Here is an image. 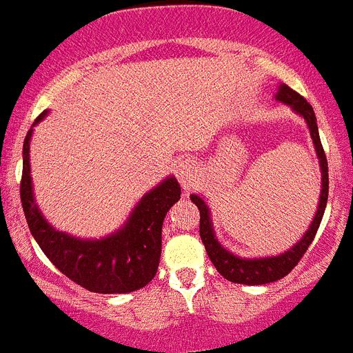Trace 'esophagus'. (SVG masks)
<instances>
[{
	"instance_id": "obj_1",
	"label": "esophagus",
	"mask_w": 353,
	"mask_h": 353,
	"mask_svg": "<svg viewBox=\"0 0 353 353\" xmlns=\"http://www.w3.org/2000/svg\"><path fill=\"white\" fill-rule=\"evenodd\" d=\"M174 173H176V179H179L180 185H182L185 190L192 189L194 183H196V180H198V170H196V166H194L192 161H189V159L179 163V166H176V170H174Z\"/></svg>"
}]
</instances>
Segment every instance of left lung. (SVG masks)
Wrapping results in <instances>:
<instances>
[{"mask_svg": "<svg viewBox=\"0 0 353 353\" xmlns=\"http://www.w3.org/2000/svg\"><path fill=\"white\" fill-rule=\"evenodd\" d=\"M274 99L278 103L290 106L294 113H297L299 117L305 119L306 125L310 129V137L313 140V147H315L316 159H319L320 174H322V187H320V196H319V205H316V212L313 215L312 222H310L308 229L305 234L296 241L290 248L285 252L276 255H268V257H240V255L232 254L231 250L221 245L219 238H216L215 231H213V222H212V212H210L208 205H206L205 198L199 194H192L190 201L198 206L201 221H199V234H201L203 245L206 248L210 261L216 271L234 283H243V285H264V283L276 282L285 274H289L294 270L299 261H301L303 254L308 250L312 245L313 238L316 234L322 216H324L325 205H327V194H329V173H327V159H325L324 148L320 143L319 137V125H316L315 112H313L312 105L306 101L303 96H299L296 90L290 89L289 85H280L278 92L274 94Z\"/></svg>", "mask_w": 353, "mask_h": 353, "instance_id": "1", "label": "left lung"}]
</instances>
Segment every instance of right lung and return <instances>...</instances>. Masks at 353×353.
Listing matches in <instances>:
<instances>
[{"instance_id":"obj_1","label":"right lung","mask_w":353,"mask_h":353,"mask_svg":"<svg viewBox=\"0 0 353 353\" xmlns=\"http://www.w3.org/2000/svg\"><path fill=\"white\" fill-rule=\"evenodd\" d=\"M47 110L33 122L22 148L21 201L29 231L50 263L83 289L98 294H128L147 285L157 273L161 259L163 222L180 199L179 182L166 176L141 196L128 221L103 238H79L56 229L34 199L29 145L34 125L47 117Z\"/></svg>"}]
</instances>
